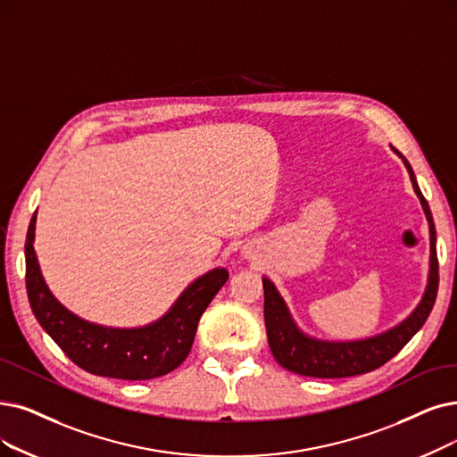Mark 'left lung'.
I'll use <instances>...</instances> for the list:
<instances>
[{
    "label": "left lung",
    "mask_w": 457,
    "mask_h": 457,
    "mask_svg": "<svg viewBox=\"0 0 457 457\" xmlns=\"http://www.w3.org/2000/svg\"><path fill=\"white\" fill-rule=\"evenodd\" d=\"M399 157L405 162L412 187L420 198V203H422L429 221L431 266L429 281L422 302H420V305L414 309V313L407 320L392 328L386 334L353 343H324L307 337L298 330L287 312V305L281 300L279 292L270 279H264V322L268 345L273 358H276V361L285 370L313 378H343L370 373L380 366H385L388 360H392L428 320L436 298V290H439V259H436L435 245V225L428 200L424 198L422 191H420L416 184L409 161L401 154Z\"/></svg>",
    "instance_id": "obj_1"
}]
</instances>
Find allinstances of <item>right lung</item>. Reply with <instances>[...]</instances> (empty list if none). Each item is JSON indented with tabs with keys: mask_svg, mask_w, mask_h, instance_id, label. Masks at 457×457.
I'll use <instances>...</instances> for the list:
<instances>
[{
	"mask_svg": "<svg viewBox=\"0 0 457 457\" xmlns=\"http://www.w3.org/2000/svg\"><path fill=\"white\" fill-rule=\"evenodd\" d=\"M35 213L26 236V288L35 319L72 363L87 373L121 380H148L174 371L191 351L196 326L227 279L217 268L196 279L170 312L138 330H114L89 324L50 295L33 249Z\"/></svg>",
	"mask_w": 457,
	"mask_h": 457,
	"instance_id": "add662e5",
	"label": "right lung"
}]
</instances>
